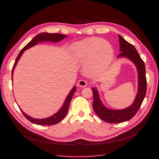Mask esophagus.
<instances>
[{
	"label": "esophagus",
	"mask_w": 159,
	"mask_h": 159,
	"mask_svg": "<svg viewBox=\"0 0 159 159\" xmlns=\"http://www.w3.org/2000/svg\"><path fill=\"white\" fill-rule=\"evenodd\" d=\"M78 85L80 86V87L83 88V87H85V86L88 85V83H87V81L84 80H80L78 81Z\"/></svg>",
	"instance_id": "obj_1"
}]
</instances>
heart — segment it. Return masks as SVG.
Masks as SVG:
<instances>
[{
    "label": "heart",
    "mask_w": 159,
    "mask_h": 159,
    "mask_svg": "<svg viewBox=\"0 0 159 159\" xmlns=\"http://www.w3.org/2000/svg\"><path fill=\"white\" fill-rule=\"evenodd\" d=\"M71 51L77 61L86 64L85 70L91 75L106 69L113 54L111 45L98 38H89L76 43Z\"/></svg>",
    "instance_id": "obj_1"
}]
</instances>
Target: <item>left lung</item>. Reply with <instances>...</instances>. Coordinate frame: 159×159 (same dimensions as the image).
<instances>
[{"label":"left lung","instance_id":"left-lung-1","mask_svg":"<svg viewBox=\"0 0 159 159\" xmlns=\"http://www.w3.org/2000/svg\"><path fill=\"white\" fill-rule=\"evenodd\" d=\"M120 54L117 57H125L131 60L135 65L138 71V91L134 102L129 107L120 110L109 109L105 107L100 100L98 91L96 88H92L93 95V108L95 113L103 121L111 123H119L130 120L134 116L145 97L147 92V78L145 63L141 58L137 50L133 45L126 41L119 35Z\"/></svg>","mask_w":159,"mask_h":159}]
</instances>
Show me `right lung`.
Wrapping results in <instances>:
<instances>
[{"mask_svg":"<svg viewBox=\"0 0 159 159\" xmlns=\"http://www.w3.org/2000/svg\"><path fill=\"white\" fill-rule=\"evenodd\" d=\"M66 37H67L66 35L61 34H56V33L53 34V33L42 32L37 34L29 43H28V44L23 48L21 50V51L20 52V53H19V54L18 55L12 70V75H13V71H14V68L16 67L18 61L19 60V59H20V57L22 55L24 52H25L26 50L36 45L38 42H57L59 41H61V40H63L64 38ZM75 90H76V87L74 86V87L71 90L69 95L67 96L63 106L61 107V108L56 113H55L54 115H52V116L50 117L45 118V119H34L28 116V115H26L25 112L22 111L20 108V109L22 111V114L25 115V117L28 120V121H30L32 123L40 125H56L57 123H59L60 121H61V120L65 117L66 114L68 113L71 100L72 99V97H73V95L75 91Z\"/></svg>","mask_w":159,"mask_h":159,"instance_id":"1","label":"right lung"}]
</instances>
